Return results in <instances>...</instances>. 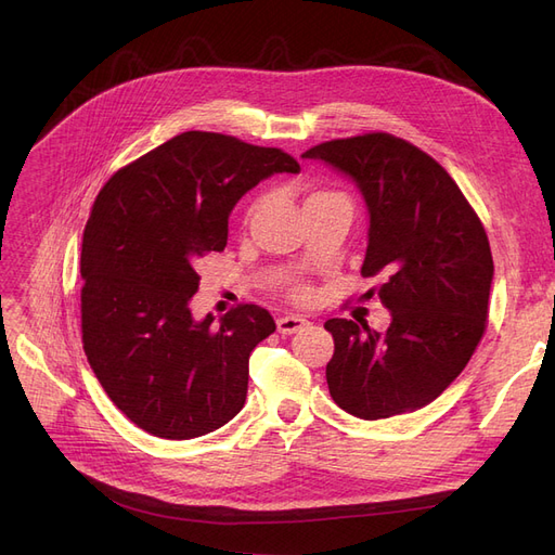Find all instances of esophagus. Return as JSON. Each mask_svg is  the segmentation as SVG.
I'll return each instance as SVG.
<instances>
[{"mask_svg":"<svg viewBox=\"0 0 555 555\" xmlns=\"http://www.w3.org/2000/svg\"><path fill=\"white\" fill-rule=\"evenodd\" d=\"M308 324V319L298 317V314H287V317H280L278 319V331L284 333V335H292L296 331H300Z\"/></svg>","mask_w":555,"mask_h":555,"instance_id":"34e87169","label":"esophagus"}]
</instances>
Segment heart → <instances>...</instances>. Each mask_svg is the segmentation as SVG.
I'll use <instances>...</instances> for the list:
<instances>
[{
	"mask_svg": "<svg viewBox=\"0 0 555 555\" xmlns=\"http://www.w3.org/2000/svg\"><path fill=\"white\" fill-rule=\"evenodd\" d=\"M326 192H314L312 196H308V198H314V196H324ZM257 208H259V204H251V208L247 210V215L251 217L257 212ZM284 294H289L294 300H306L308 296H310V292H308V287L306 284H300V282H287L284 284Z\"/></svg>",
	"mask_w": 555,
	"mask_h": 555,
	"instance_id": "obj_1",
	"label": "heart"
}]
</instances>
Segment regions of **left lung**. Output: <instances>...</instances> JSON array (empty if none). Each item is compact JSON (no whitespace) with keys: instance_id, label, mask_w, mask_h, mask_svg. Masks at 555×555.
Returning <instances> with one entry per match:
<instances>
[{"instance_id":"8db88e82","label":"left lung","mask_w":555,"mask_h":555,"mask_svg":"<svg viewBox=\"0 0 555 555\" xmlns=\"http://www.w3.org/2000/svg\"><path fill=\"white\" fill-rule=\"evenodd\" d=\"M359 184L371 229L361 266L391 310L384 333L328 319L335 405L359 418L422 410L456 379L486 331L493 257L459 184L424 150L384 131L333 139L304 153Z\"/></svg>"}]
</instances>
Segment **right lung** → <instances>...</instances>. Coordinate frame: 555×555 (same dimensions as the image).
<instances>
[{
	"mask_svg": "<svg viewBox=\"0 0 555 555\" xmlns=\"http://www.w3.org/2000/svg\"><path fill=\"white\" fill-rule=\"evenodd\" d=\"M298 171L280 147L184 131L99 192L80 251L82 349L115 408L145 433L192 440L243 410L249 354L275 322L251 304L220 324L196 322V268L227 247L229 212L247 190Z\"/></svg>",
	"mask_w": 555,
	"mask_h": 555,
	"instance_id": "obj_1",
	"label": "right lung"
}]
</instances>
